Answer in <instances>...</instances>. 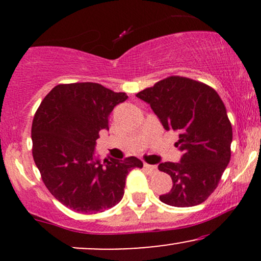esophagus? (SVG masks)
<instances>
[{"label":"esophagus","mask_w":261,"mask_h":261,"mask_svg":"<svg viewBox=\"0 0 261 261\" xmlns=\"http://www.w3.org/2000/svg\"><path fill=\"white\" fill-rule=\"evenodd\" d=\"M143 167H145L148 172H155V170H157V167L152 166V164H148V163H143Z\"/></svg>","instance_id":"34e87169"}]
</instances>
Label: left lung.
I'll list each match as a JSON object with an SVG mask.
<instances>
[{
  "label": "left lung",
  "mask_w": 261,
  "mask_h": 261,
  "mask_svg": "<svg viewBox=\"0 0 261 261\" xmlns=\"http://www.w3.org/2000/svg\"><path fill=\"white\" fill-rule=\"evenodd\" d=\"M151 106L166 130L179 133V163L158 166L173 180L162 202L190 207L205 201L217 188L230 160L232 125L214 88L180 76H170L136 94Z\"/></svg>",
  "instance_id": "8db88e82"
}]
</instances>
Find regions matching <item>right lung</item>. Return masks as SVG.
Here are the masks:
<instances>
[{"instance_id": "right-lung-1", "label": "right lung", "mask_w": 261, "mask_h": 261, "mask_svg": "<svg viewBox=\"0 0 261 261\" xmlns=\"http://www.w3.org/2000/svg\"><path fill=\"white\" fill-rule=\"evenodd\" d=\"M127 99L99 83L58 85L33 119V158L45 187L66 207L97 214L121 201L126 176L142 168L136 157L94 158L100 130H109L114 107Z\"/></svg>"}]
</instances>
